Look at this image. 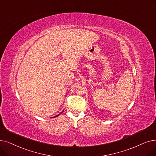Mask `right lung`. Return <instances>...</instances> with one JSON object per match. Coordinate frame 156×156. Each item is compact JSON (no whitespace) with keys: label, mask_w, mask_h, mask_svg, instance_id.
Returning <instances> with one entry per match:
<instances>
[{"label":"right lung","mask_w":156,"mask_h":156,"mask_svg":"<svg viewBox=\"0 0 156 156\" xmlns=\"http://www.w3.org/2000/svg\"><path fill=\"white\" fill-rule=\"evenodd\" d=\"M59 115H57V116H55V117H58Z\"/></svg>","instance_id":"obj_1"}]
</instances>
